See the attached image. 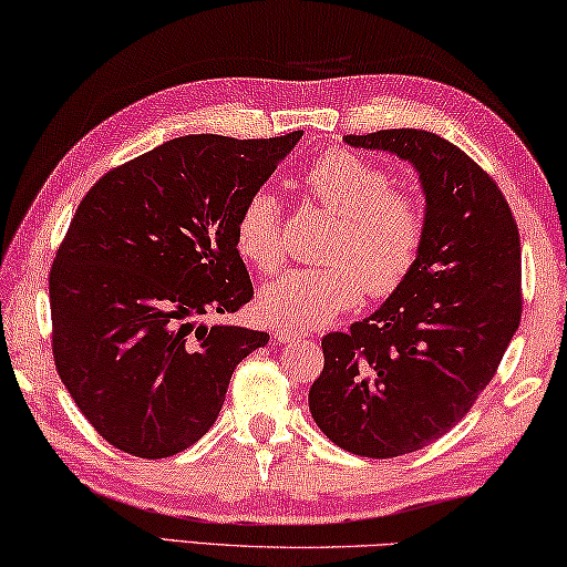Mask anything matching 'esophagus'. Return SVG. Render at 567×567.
<instances>
[{
  "instance_id": "esophagus-1",
  "label": "esophagus",
  "mask_w": 567,
  "mask_h": 567,
  "mask_svg": "<svg viewBox=\"0 0 567 567\" xmlns=\"http://www.w3.org/2000/svg\"><path fill=\"white\" fill-rule=\"evenodd\" d=\"M306 337V331H293V329H276L274 339L281 341V344H289V341H299Z\"/></svg>"
}]
</instances>
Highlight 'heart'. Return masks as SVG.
<instances>
[{
  "mask_svg": "<svg viewBox=\"0 0 567 567\" xmlns=\"http://www.w3.org/2000/svg\"><path fill=\"white\" fill-rule=\"evenodd\" d=\"M301 183L339 216L327 248L333 261L278 276L258 296V313L274 327L311 331L357 306L364 289L374 299L402 289L422 254L426 216L420 200L392 188L384 168L347 151L317 157ZM236 248L264 274L281 264V208L268 188H256L240 206Z\"/></svg>",
  "mask_w": 567,
  "mask_h": 567,
  "instance_id": "b5f03b06",
  "label": "heart"
}]
</instances>
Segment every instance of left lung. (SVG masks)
Masks as SVG:
<instances>
[{"label":"left lung","mask_w":567,"mask_h":567,"mask_svg":"<svg viewBox=\"0 0 567 567\" xmlns=\"http://www.w3.org/2000/svg\"><path fill=\"white\" fill-rule=\"evenodd\" d=\"M344 143L412 163L426 200L412 276L371 317L321 339L309 389L333 444L389 460L447 434L493 382L523 313L519 234L497 183L444 137L399 127Z\"/></svg>","instance_id":"obj_1"}]
</instances>
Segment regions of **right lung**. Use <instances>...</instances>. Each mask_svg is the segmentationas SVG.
<instances>
[{
    "mask_svg": "<svg viewBox=\"0 0 567 567\" xmlns=\"http://www.w3.org/2000/svg\"><path fill=\"white\" fill-rule=\"evenodd\" d=\"M301 135L175 137L80 200L50 271L52 354L113 447L145 460L188 450L216 422L234 369L268 344L264 331L196 319L254 299L236 216Z\"/></svg>",
    "mask_w": 567,
    "mask_h": 567,
    "instance_id": "add662e5",
    "label": "right lung"
}]
</instances>
